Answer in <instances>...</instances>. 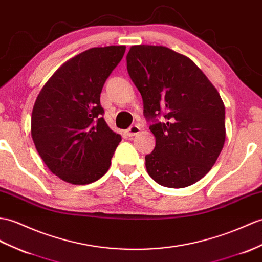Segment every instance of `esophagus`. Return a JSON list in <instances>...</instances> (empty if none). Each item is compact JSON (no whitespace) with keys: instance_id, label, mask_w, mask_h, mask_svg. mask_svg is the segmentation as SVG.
Wrapping results in <instances>:
<instances>
[{"instance_id":"esophagus-1","label":"esophagus","mask_w":262,"mask_h":262,"mask_svg":"<svg viewBox=\"0 0 262 262\" xmlns=\"http://www.w3.org/2000/svg\"><path fill=\"white\" fill-rule=\"evenodd\" d=\"M139 132H141V127H139L138 125H133V126H130L128 129H127V136H129V137H132V136H135V135H137V134H139Z\"/></svg>"}]
</instances>
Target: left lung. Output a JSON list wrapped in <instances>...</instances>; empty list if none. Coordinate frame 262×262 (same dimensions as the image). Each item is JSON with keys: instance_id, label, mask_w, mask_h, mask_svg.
<instances>
[{"instance_id": "obj_1", "label": "left lung", "mask_w": 262, "mask_h": 262, "mask_svg": "<svg viewBox=\"0 0 262 262\" xmlns=\"http://www.w3.org/2000/svg\"><path fill=\"white\" fill-rule=\"evenodd\" d=\"M127 70L142 95L144 115L156 139L145 156L160 185L190 186L209 173L226 142L220 94L190 58L163 46H133ZM163 114L166 121L156 118Z\"/></svg>"}]
</instances>
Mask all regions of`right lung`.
Listing matches in <instances>:
<instances>
[{
	"label": "right lung",
	"instance_id": "obj_1",
	"mask_svg": "<svg viewBox=\"0 0 262 262\" xmlns=\"http://www.w3.org/2000/svg\"><path fill=\"white\" fill-rule=\"evenodd\" d=\"M125 46L91 48L64 62L41 89L31 117L35 148L50 171L75 185L99 180L121 136L103 119V83Z\"/></svg>",
	"mask_w": 262,
	"mask_h": 262
}]
</instances>
